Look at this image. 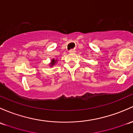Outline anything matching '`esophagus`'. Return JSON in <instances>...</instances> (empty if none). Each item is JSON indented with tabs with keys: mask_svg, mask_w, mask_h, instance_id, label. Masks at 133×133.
I'll return each instance as SVG.
<instances>
[{
	"mask_svg": "<svg viewBox=\"0 0 133 133\" xmlns=\"http://www.w3.org/2000/svg\"><path fill=\"white\" fill-rule=\"evenodd\" d=\"M69 53H70V54H75V51H75V50H72V49H71V50H69Z\"/></svg>",
	"mask_w": 133,
	"mask_h": 133,
	"instance_id": "esophagus-1",
	"label": "esophagus"
}]
</instances>
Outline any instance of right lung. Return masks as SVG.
<instances>
[{
    "label": "right lung",
    "mask_w": 133,
    "mask_h": 133,
    "mask_svg": "<svg viewBox=\"0 0 133 133\" xmlns=\"http://www.w3.org/2000/svg\"><path fill=\"white\" fill-rule=\"evenodd\" d=\"M55 59H53L52 61H51V65H54V64H55Z\"/></svg>",
    "instance_id": "add662e5"
}]
</instances>
